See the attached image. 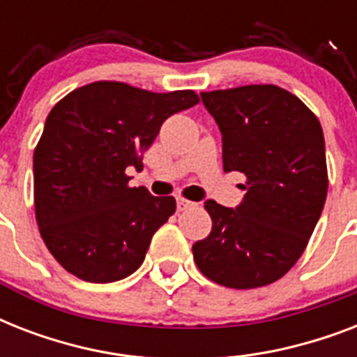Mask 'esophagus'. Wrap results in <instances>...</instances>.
<instances>
[{
  "mask_svg": "<svg viewBox=\"0 0 357 357\" xmlns=\"http://www.w3.org/2000/svg\"><path fill=\"white\" fill-rule=\"evenodd\" d=\"M178 211H187V209H190V207H195V202H189L185 200V198H178Z\"/></svg>",
  "mask_w": 357,
  "mask_h": 357,
  "instance_id": "obj_1",
  "label": "esophagus"
}]
</instances>
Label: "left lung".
Listing matches in <instances>:
<instances>
[{
    "label": "left lung",
    "mask_w": 357,
    "mask_h": 357,
    "mask_svg": "<svg viewBox=\"0 0 357 357\" xmlns=\"http://www.w3.org/2000/svg\"><path fill=\"white\" fill-rule=\"evenodd\" d=\"M222 133L224 172L246 176L237 207L206 202L211 234L192 244L200 272L231 289L276 282L304 254L328 192L321 122L291 92L246 85L202 92Z\"/></svg>",
    "instance_id": "obj_1"
}]
</instances>
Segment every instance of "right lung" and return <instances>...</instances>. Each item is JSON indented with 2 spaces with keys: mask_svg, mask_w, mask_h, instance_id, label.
Here are the masks:
<instances>
[{
  "mask_svg": "<svg viewBox=\"0 0 357 357\" xmlns=\"http://www.w3.org/2000/svg\"><path fill=\"white\" fill-rule=\"evenodd\" d=\"M198 103L119 81L75 89L47 114L35 148V215L64 271L91 283L119 282L146 257L151 237L176 211L174 196L129 187L162 122Z\"/></svg>",
  "mask_w": 357,
  "mask_h": 357,
  "instance_id": "obj_1",
  "label": "right lung"
}]
</instances>
